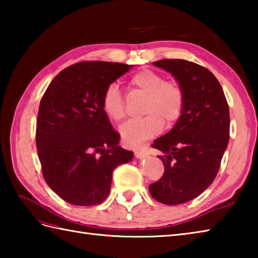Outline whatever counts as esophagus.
Listing matches in <instances>:
<instances>
[{
    "label": "esophagus",
    "mask_w": 258,
    "mask_h": 258,
    "mask_svg": "<svg viewBox=\"0 0 258 258\" xmlns=\"http://www.w3.org/2000/svg\"><path fill=\"white\" fill-rule=\"evenodd\" d=\"M134 155H135L136 158H144L145 156L149 155V152H147L145 149L135 150V151H134Z\"/></svg>",
    "instance_id": "esophagus-1"
}]
</instances>
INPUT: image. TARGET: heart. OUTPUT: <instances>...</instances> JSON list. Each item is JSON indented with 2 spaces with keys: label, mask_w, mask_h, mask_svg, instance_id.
Listing matches in <instances>:
<instances>
[{
  "label": "heart",
  "mask_w": 258,
  "mask_h": 258,
  "mask_svg": "<svg viewBox=\"0 0 258 258\" xmlns=\"http://www.w3.org/2000/svg\"><path fill=\"white\" fill-rule=\"evenodd\" d=\"M133 90L146 96L142 114L143 117L131 119L120 128L126 145L136 147L161 132L163 126L172 127L178 122L185 107V93L175 80H165L157 71L143 69L130 79ZM103 111L114 122L125 118V102L117 85L109 84L102 96Z\"/></svg>",
  "instance_id": "1"
}]
</instances>
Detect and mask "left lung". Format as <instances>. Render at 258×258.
I'll use <instances>...</instances> for the list:
<instances>
[{
	"label": "left lung",
	"mask_w": 258,
	"mask_h": 258,
	"mask_svg": "<svg viewBox=\"0 0 258 258\" xmlns=\"http://www.w3.org/2000/svg\"><path fill=\"white\" fill-rule=\"evenodd\" d=\"M172 73L185 93V107L174 127L154 141L163 152L161 179L149 186L152 197L178 205L202 194L215 179L229 141V109L220 82L210 70L185 59L153 63Z\"/></svg>",
	"instance_id": "1"
}]
</instances>
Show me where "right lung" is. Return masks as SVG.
Here are the masks:
<instances>
[{
	"label": "right lung",
	"mask_w": 258,
	"mask_h": 258,
	"mask_svg": "<svg viewBox=\"0 0 258 258\" xmlns=\"http://www.w3.org/2000/svg\"><path fill=\"white\" fill-rule=\"evenodd\" d=\"M132 68L84 61L61 71L43 95L36 120V149L47 185L65 202L100 204L112 173L133 158L118 146L119 134L103 111L106 87Z\"/></svg>",
	"instance_id": "add662e5"
}]
</instances>
